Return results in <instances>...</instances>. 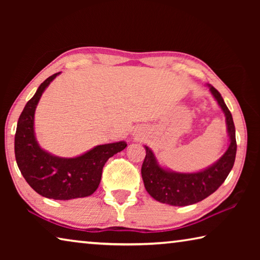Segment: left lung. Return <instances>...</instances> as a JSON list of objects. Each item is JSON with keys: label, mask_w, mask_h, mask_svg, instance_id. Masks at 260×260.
Here are the masks:
<instances>
[{"label": "left lung", "mask_w": 260, "mask_h": 260, "mask_svg": "<svg viewBox=\"0 0 260 260\" xmlns=\"http://www.w3.org/2000/svg\"><path fill=\"white\" fill-rule=\"evenodd\" d=\"M210 91L222 112L225 113L230 146L219 159L206 169L193 173H180L164 169L157 161L155 153L144 146L146 158L141 169L143 183L152 199L160 203L186 206L199 203L213 193L225 181L233 169L236 156L235 126L227 105L219 91L213 86L208 85Z\"/></svg>", "instance_id": "8db88e82"}]
</instances>
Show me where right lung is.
<instances>
[{
    "instance_id": "1",
    "label": "right lung",
    "mask_w": 260,
    "mask_h": 260,
    "mask_svg": "<svg viewBox=\"0 0 260 260\" xmlns=\"http://www.w3.org/2000/svg\"><path fill=\"white\" fill-rule=\"evenodd\" d=\"M60 74L47 78L26 103L15 135V156L26 181L47 199L68 201L94 193L102 178V170L110 157L127 147L125 141L96 146L80 156L58 157L40 147L35 138L34 114L43 91Z\"/></svg>"
}]
</instances>
